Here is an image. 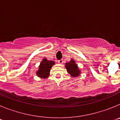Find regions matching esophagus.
<instances>
[{"label":"esophagus","mask_w":120,"mask_h":120,"mask_svg":"<svg viewBox=\"0 0 120 120\" xmlns=\"http://www.w3.org/2000/svg\"><path fill=\"white\" fill-rule=\"evenodd\" d=\"M64 62V61L62 60V59H61V60H59V61H58V63L59 64H62Z\"/></svg>","instance_id":"1"}]
</instances>
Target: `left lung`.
I'll return each mask as SVG.
<instances>
[{
  "label": "left lung",
  "mask_w": 120,
  "mask_h": 120,
  "mask_svg": "<svg viewBox=\"0 0 120 120\" xmlns=\"http://www.w3.org/2000/svg\"><path fill=\"white\" fill-rule=\"evenodd\" d=\"M65 67L66 68L68 73L70 74L72 77H78L81 73L80 70L79 69L77 64L76 63L75 60H73V59H71L70 61L65 64Z\"/></svg>",
  "instance_id": "8db88e82"
}]
</instances>
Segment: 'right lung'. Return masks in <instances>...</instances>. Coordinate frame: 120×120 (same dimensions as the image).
<instances>
[{"mask_svg":"<svg viewBox=\"0 0 120 120\" xmlns=\"http://www.w3.org/2000/svg\"><path fill=\"white\" fill-rule=\"evenodd\" d=\"M55 64V62L53 61H49L46 58H44L39 65L38 70L37 71L36 75L40 78L46 79L49 76L51 68Z\"/></svg>","mask_w":120,"mask_h":120,"instance_id":"right-lung-1","label":"right lung"}]
</instances>
